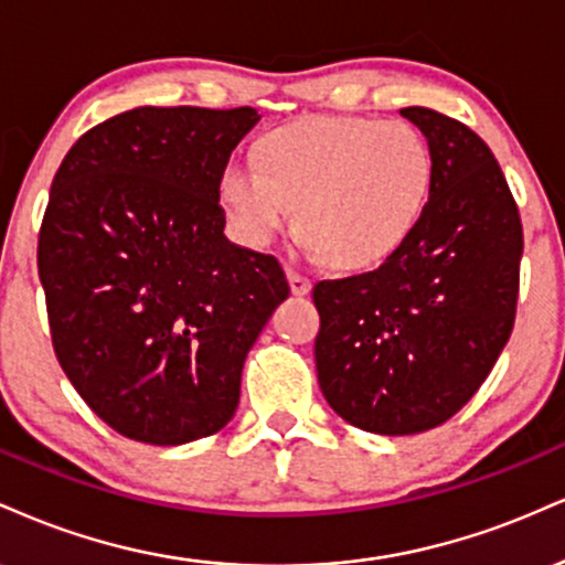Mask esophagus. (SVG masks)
I'll list each match as a JSON object with an SVG mask.
<instances>
[{
  "mask_svg": "<svg viewBox=\"0 0 565 565\" xmlns=\"http://www.w3.org/2000/svg\"><path fill=\"white\" fill-rule=\"evenodd\" d=\"M288 282H290V290H294V296H307L311 290V280L307 275H301V271L288 267Z\"/></svg>",
  "mask_w": 565,
  "mask_h": 565,
  "instance_id": "esophagus-1",
  "label": "esophagus"
}]
</instances>
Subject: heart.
I'll use <instances>...</instances> for the list:
<instances>
[{
	"label": "heart",
	"instance_id": "obj_1",
	"mask_svg": "<svg viewBox=\"0 0 565 565\" xmlns=\"http://www.w3.org/2000/svg\"><path fill=\"white\" fill-rule=\"evenodd\" d=\"M430 184L434 152L409 121L307 118L269 131L258 161H230L218 192L245 245H267L296 205L303 245L335 267L360 269L413 235Z\"/></svg>",
	"mask_w": 565,
	"mask_h": 565
}]
</instances>
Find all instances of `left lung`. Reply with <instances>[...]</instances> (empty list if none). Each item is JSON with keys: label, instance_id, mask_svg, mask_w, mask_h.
<instances>
[{"label": "left lung", "instance_id": "1", "mask_svg": "<svg viewBox=\"0 0 565 565\" xmlns=\"http://www.w3.org/2000/svg\"><path fill=\"white\" fill-rule=\"evenodd\" d=\"M434 152L413 235L381 267L311 290L330 407L383 436L423 434L470 402L515 322L523 227L489 145L430 108L399 110Z\"/></svg>", "mask_w": 565, "mask_h": 565}]
</instances>
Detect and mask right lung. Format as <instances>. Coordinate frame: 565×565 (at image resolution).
I'll return each mask as SVG.
<instances>
[{
  "mask_svg": "<svg viewBox=\"0 0 565 565\" xmlns=\"http://www.w3.org/2000/svg\"><path fill=\"white\" fill-rule=\"evenodd\" d=\"M254 108H145L92 126L52 179L39 280L55 356L113 430L174 447L222 430L290 288L224 237L218 184Z\"/></svg>",
  "mask_w": 565,
  "mask_h": 565,
  "instance_id": "1",
  "label": "right lung"
}]
</instances>
